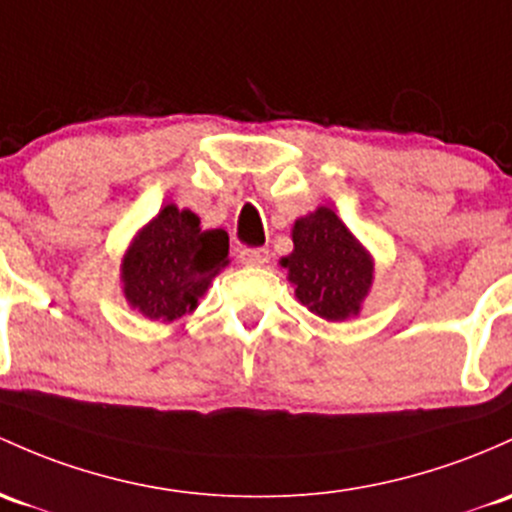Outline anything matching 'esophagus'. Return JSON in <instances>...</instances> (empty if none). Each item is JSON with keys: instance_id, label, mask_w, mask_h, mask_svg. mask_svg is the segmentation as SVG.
I'll return each instance as SVG.
<instances>
[{"instance_id": "esophagus-1", "label": "esophagus", "mask_w": 512, "mask_h": 512, "mask_svg": "<svg viewBox=\"0 0 512 512\" xmlns=\"http://www.w3.org/2000/svg\"><path fill=\"white\" fill-rule=\"evenodd\" d=\"M239 258L244 266H266L271 261V254H268V249H241Z\"/></svg>"}]
</instances>
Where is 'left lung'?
Wrapping results in <instances>:
<instances>
[{"instance_id":"left-lung-1","label":"left lung","mask_w":512,"mask_h":512,"mask_svg":"<svg viewBox=\"0 0 512 512\" xmlns=\"http://www.w3.org/2000/svg\"><path fill=\"white\" fill-rule=\"evenodd\" d=\"M293 254L283 258L302 305L329 322L359 312L373 278V263L329 207L295 222Z\"/></svg>"}]
</instances>
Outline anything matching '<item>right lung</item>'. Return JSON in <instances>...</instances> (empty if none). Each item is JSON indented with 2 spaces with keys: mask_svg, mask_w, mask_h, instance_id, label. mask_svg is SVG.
I'll return each instance as SVG.
<instances>
[{
  "mask_svg": "<svg viewBox=\"0 0 512 512\" xmlns=\"http://www.w3.org/2000/svg\"><path fill=\"white\" fill-rule=\"evenodd\" d=\"M227 258V232H202L197 214L166 205L136 236L124 258L126 300L151 320H178L195 310L210 280L227 266Z\"/></svg>",
  "mask_w": 512,
  "mask_h": 512,
  "instance_id": "1",
  "label": "right lung"
}]
</instances>
